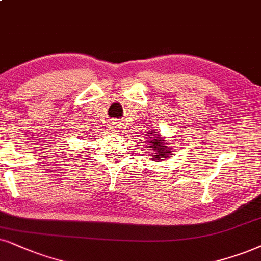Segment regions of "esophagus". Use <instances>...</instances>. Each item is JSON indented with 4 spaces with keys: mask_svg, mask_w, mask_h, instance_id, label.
<instances>
[{
    "mask_svg": "<svg viewBox=\"0 0 261 261\" xmlns=\"http://www.w3.org/2000/svg\"><path fill=\"white\" fill-rule=\"evenodd\" d=\"M111 124H112V125H113V126H114V127H115V126H119V123H118V121H117V120H112V121H111Z\"/></svg>",
    "mask_w": 261,
    "mask_h": 261,
    "instance_id": "esophagus-1",
    "label": "esophagus"
}]
</instances>
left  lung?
Wrapping results in <instances>:
<instances>
[{"label": "left lung", "instance_id": "8db88e82", "mask_svg": "<svg viewBox=\"0 0 261 261\" xmlns=\"http://www.w3.org/2000/svg\"><path fill=\"white\" fill-rule=\"evenodd\" d=\"M151 136L147 135L149 137V140L146 141L148 148L151 149V159L153 160H160L163 158H169V155H172V153L170 154V151L172 150L170 144L165 143L163 141V138L160 137V135H158L156 133H151Z\"/></svg>", "mask_w": 261, "mask_h": 261}]
</instances>
